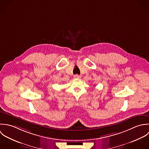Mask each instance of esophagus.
<instances>
[{"mask_svg": "<svg viewBox=\"0 0 149 149\" xmlns=\"http://www.w3.org/2000/svg\"><path fill=\"white\" fill-rule=\"evenodd\" d=\"M74 77L75 78H80L81 77L80 76V75H75L74 76Z\"/></svg>", "mask_w": 149, "mask_h": 149, "instance_id": "34e87169", "label": "esophagus"}]
</instances>
